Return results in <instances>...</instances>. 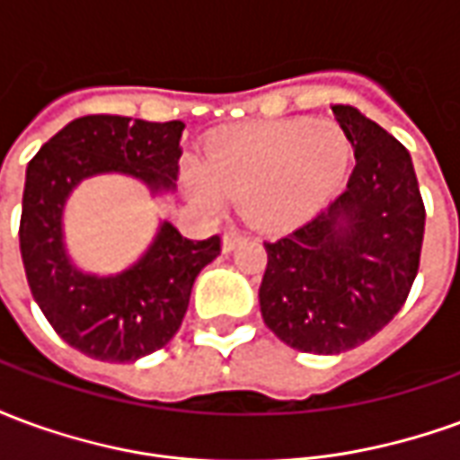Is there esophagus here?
I'll return each instance as SVG.
<instances>
[{
	"mask_svg": "<svg viewBox=\"0 0 460 460\" xmlns=\"http://www.w3.org/2000/svg\"><path fill=\"white\" fill-rule=\"evenodd\" d=\"M243 239H246V236H243L241 231L229 229V231H226V234H224V251H234Z\"/></svg>",
	"mask_w": 460,
	"mask_h": 460,
	"instance_id": "obj_1",
	"label": "esophagus"
}]
</instances>
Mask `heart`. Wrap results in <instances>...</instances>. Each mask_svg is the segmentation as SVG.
Wrapping results in <instances>:
<instances>
[{"label": "heart", "instance_id": "b5f03b06", "mask_svg": "<svg viewBox=\"0 0 460 460\" xmlns=\"http://www.w3.org/2000/svg\"><path fill=\"white\" fill-rule=\"evenodd\" d=\"M345 164V137L332 122H251L211 140L204 162H184L181 184L201 209L243 199L253 224L276 226L318 209Z\"/></svg>", "mask_w": 460, "mask_h": 460}]
</instances>
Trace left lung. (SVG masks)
<instances>
[{"instance_id":"obj_1","label":"left lung","mask_w":460,"mask_h":460,"mask_svg":"<svg viewBox=\"0 0 460 460\" xmlns=\"http://www.w3.org/2000/svg\"><path fill=\"white\" fill-rule=\"evenodd\" d=\"M355 150L347 190L328 209L266 241L259 303L276 338L300 352L362 345L404 305L419 270L424 201L411 155L352 105H332Z\"/></svg>"}]
</instances>
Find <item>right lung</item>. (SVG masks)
I'll use <instances>...</instances> for the list:
<instances>
[{"label":"right lung","instance_id":"right-lung-1","mask_svg":"<svg viewBox=\"0 0 460 460\" xmlns=\"http://www.w3.org/2000/svg\"><path fill=\"white\" fill-rule=\"evenodd\" d=\"M184 122L85 115L58 130L26 167L19 246L31 296L61 338L103 362H135L174 338L199 270L221 239H184L160 221L152 243L120 273L78 269L64 239L66 201L84 180L128 174L157 194L177 190Z\"/></svg>","mask_w":460,"mask_h":460}]
</instances>
